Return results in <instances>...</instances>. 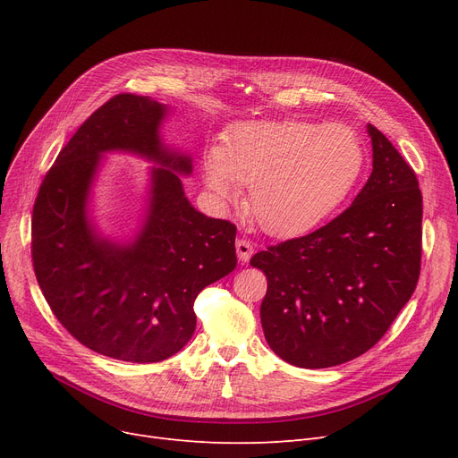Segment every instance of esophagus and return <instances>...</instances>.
Here are the masks:
<instances>
[{
  "label": "esophagus",
  "mask_w": 458,
  "mask_h": 458,
  "mask_svg": "<svg viewBox=\"0 0 458 458\" xmlns=\"http://www.w3.org/2000/svg\"><path fill=\"white\" fill-rule=\"evenodd\" d=\"M235 250H237L239 259H242L243 263H247L250 259V256L254 254V247H252V243L249 242V239H237V242H235Z\"/></svg>",
  "instance_id": "1"
}]
</instances>
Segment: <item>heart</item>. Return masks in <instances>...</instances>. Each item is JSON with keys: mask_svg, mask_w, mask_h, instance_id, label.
I'll list each match as a JSON object with an SVG mask.
<instances>
[{"mask_svg": "<svg viewBox=\"0 0 458 458\" xmlns=\"http://www.w3.org/2000/svg\"><path fill=\"white\" fill-rule=\"evenodd\" d=\"M364 144L344 124L250 120L202 154L200 173L221 204L249 185V209L263 232L299 235L338 209L364 168Z\"/></svg>", "mask_w": 458, "mask_h": 458, "instance_id": "b5f03b06", "label": "heart"}]
</instances>
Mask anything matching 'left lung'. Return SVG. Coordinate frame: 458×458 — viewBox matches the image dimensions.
<instances>
[{"instance_id": "8db88e82", "label": "left lung", "mask_w": 458, "mask_h": 458, "mask_svg": "<svg viewBox=\"0 0 458 458\" xmlns=\"http://www.w3.org/2000/svg\"><path fill=\"white\" fill-rule=\"evenodd\" d=\"M373 171L328 225L256 252L267 278L259 316L287 364L332 368L369 351L412 297L421 269L423 199L416 173L368 126Z\"/></svg>"}]
</instances>
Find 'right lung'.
<instances>
[{"mask_svg":"<svg viewBox=\"0 0 458 458\" xmlns=\"http://www.w3.org/2000/svg\"><path fill=\"white\" fill-rule=\"evenodd\" d=\"M165 106L123 92L96 109L44 176L33 206L31 259L59 323L94 352L150 364L176 354L197 327L192 304L235 269V225L209 219L183 195L176 173L191 157L163 148ZM130 149L153 169L148 223L131 246L93 232L86 199L104 151Z\"/></svg>","mask_w":458,"mask_h":458,"instance_id":"add662e5","label":"right lung"}]
</instances>
